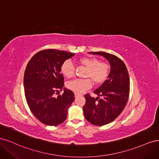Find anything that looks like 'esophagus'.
<instances>
[{"instance_id":"34e87169","label":"esophagus","mask_w":159,"mask_h":159,"mask_svg":"<svg viewBox=\"0 0 159 159\" xmlns=\"http://www.w3.org/2000/svg\"><path fill=\"white\" fill-rule=\"evenodd\" d=\"M74 95H75V98H76V97H78V96L79 95V94H78V93H74Z\"/></svg>"}]
</instances>
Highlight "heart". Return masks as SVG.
Instances as JSON below:
<instances>
[{
    "label": "heart",
    "mask_w": 159,
    "mask_h": 159,
    "mask_svg": "<svg viewBox=\"0 0 159 159\" xmlns=\"http://www.w3.org/2000/svg\"><path fill=\"white\" fill-rule=\"evenodd\" d=\"M79 63L86 68L84 77L88 78L82 80H75L67 84V88L76 93H81L89 89L92 83L96 85L103 84L108 78L110 72L109 65L95 57H83L79 60ZM61 72L66 78H71L74 75L75 68L70 60H66L61 66ZM90 79H89V78Z\"/></svg>",
    "instance_id": "1"
}]
</instances>
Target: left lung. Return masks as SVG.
<instances>
[{
    "label": "left lung",
    "instance_id": "obj_1",
    "mask_svg": "<svg viewBox=\"0 0 159 159\" xmlns=\"http://www.w3.org/2000/svg\"><path fill=\"white\" fill-rule=\"evenodd\" d=\"M89 54L103 56L111 66L107 79L94 91L98 97L94 98L89 94L84 96L86 102L83 110L85 119L94 125L102 126L114 121L125 107L129 95L130 80L125 64L116 56L104 52Z\"/></svg>",
    "mask_w": 159,
    "mask_h": 159
}]
</instances>
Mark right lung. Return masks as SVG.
<instances>
[{
  "mask_svg": "<svg viewBox=\"0 0 159 159\" xmlns=\"http://www.w3.org/2000/svg\"><path fill=\"white\" fill-rule=\"evenodd\" d=\"M75 54L54 49L38 52L28 62L24 75L25 94L28 107L40 122L56 126L63 123L68 109L73 103V91L64 89V93H55L64 88L61 66Z\"/></svg>",
  "mask_w": 159,
  "mask_h": 159,
  "instance_id": "obj_1",
  "label": "right lung"
}]
</instances>
